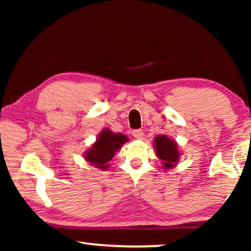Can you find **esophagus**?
I'll use <instances>...</instances> for the list:
<instances>
[{"label":"esophagus","instance_id":"esophagus-1","mask_svg":"<svg viewBox=\"0 0 251 251\" xmlns=\"http://www.w3.org/2000/svg\"><path fill=\"white\" fill-rule=\"evenodd\" d=\"M132 136L135 137L136 139H143V137H144L143 130H133Z\"/></svg>","mask_w":251,"mask_h":251}]
</instances>
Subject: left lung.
Wrapping results in <instances>:
<instances>
[{"label": "left lung", "mask_w": 251, "mask_h": 251, "mask_svg": "<svg viewBox=\"0 0 251 251\" xmlns=\"http://www.w3.org/2000/svg\"><path fill=\"white\" fill-rule=\"evenodd\" d=\"M154 149L162 163L163 169H173L179 161L180 153L177 143L166 135H159L154 138Z\"/></svg>", "instance_id": "8db88e82"}]
</instances>
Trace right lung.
<instances>
[{"label": "right lung", "mask_w": 251, "mask_h": 251, "mask_svg": "<svg viewBox=\"0 0 251 251\" xmlns=\"http://www.w3.org/2000/svg\"><path fill=\"white\" fill-rule=\"evenodd\" d=\"M128 140V137L123 133H115L109 129L101 130L96 142L84 152V160L98 169H108L109 161Z\"/></svg>", "instance_id": "1"}]
</instances>
